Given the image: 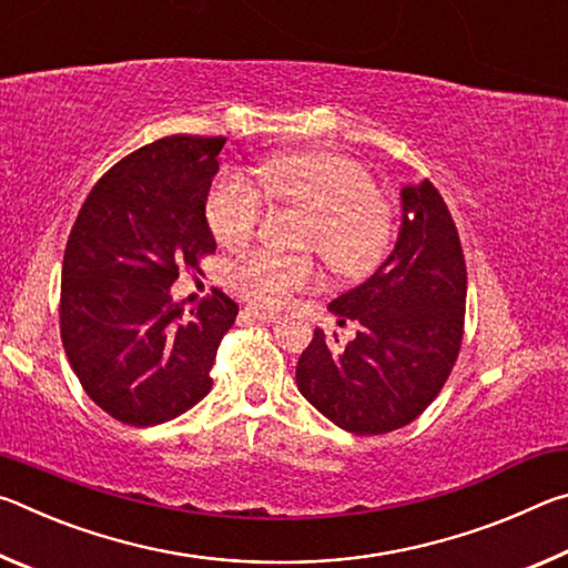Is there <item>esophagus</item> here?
<instances>
[{
  "label": "esophagus",
  "instance_id": "34e87169",
  "mask_svg": "<svg viewBox=\"0 0 568 568\" xmlns=\"http://www.w3.org/2000/svg\"><path fill=\"white\" fill-rule=\"evenodd\" d=\"M245 315H253V318L263 321V323H275L277 321V313L265 311V307H257V305H247L245 307Z\"/></svg>",
  "mask_w": 568,
  "mask_h": 568
}]
</instances>
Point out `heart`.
I'll return each instance as SVG.
<instances>
[{"instance_id": "b5f03b06", "label": "heart", "mask_w": 568, "mask_h": 568, "mask_svg": "<svg viewBox=\"0 0 568 568\" xmlns=\"http://www.w3.org/2000/svg\"><path fill=\"white\" fill-rule=\"evenodd\" d=\"M263 195L307 215L303 247L323 257L328 271L345 281H363L386 261L393 240V210L373 190L361 162L325 150H297L267 158L257 170ZM263 195L243 178L223 175L210 187L205 215L220 245L243 247L263 220ZM230 285L245 301L281 307L293 293L318 281L307 255L250 253L230 271Z\"/></svg>"}]
</instances>
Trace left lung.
Instances as JSON below:
<instances>
[{
  "label": "left lung",
  "instance_id": "1",
  "mask_svg": "<svg viewBox=\"0 0 568 568\" xmlns=\"http://www.w3.org/2000/svg\"><path fill=\"white\" fill-rule=\"evenodd\" d=\"M398 243L363 285L328 305L338 323H361L348 345L321 328L295 381L335 426L378 436L408 426L454 371L466 318V261L448 205L423 180L400 192Z\"/></svg>",
  "mask_w": 568,
  "mask_h": 568
}]
</instances>
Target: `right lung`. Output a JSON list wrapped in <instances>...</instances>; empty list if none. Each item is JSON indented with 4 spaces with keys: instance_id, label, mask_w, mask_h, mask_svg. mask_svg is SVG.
<instances>
[{
    "instance_id": "right-lung-1",
    "label": "right lung",
    "mask_w": 568,
    "mask_h": 568,
    "mask_svg": "<svg viewBox=\"0 0 568 568\" xmlns=\"http://www.w3.org/2000/svg\"><path fill=\"white\" fill-rule=\"evenodd\" d=\"M225 138L172 134L130 152L90 190L64 247L60 333L82 388L114 420L155 426L213 388L237 303L185 313L170 285L215 253L205 200Z\"/></svg>"
}]
</instances>
